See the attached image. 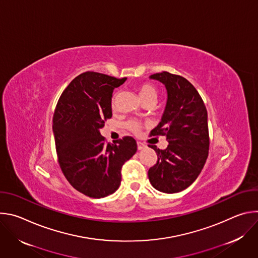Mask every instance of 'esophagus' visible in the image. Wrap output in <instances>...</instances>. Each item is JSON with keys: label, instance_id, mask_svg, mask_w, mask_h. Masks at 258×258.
I'll return each mask as SVG.
<instances>
[{"label": "esophagus", "instance_id": "34e87169", "mask_svg": "<svg viewBox=\"0 0 258 258\" xmlns=\"http://www.w3.org/2000/svg\"><path fill=\"white\" fill-rule=\"evenodd\" d=\"M137 145H138V149H139V150H142V149L146 148V146H145L142 142H138V143H137Z\"/></svg>", "mask_w": 258, "mask_h": 258}]
</instances>
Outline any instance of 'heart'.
Returning a JSON list of instances; mask_svg holds the SVG:
<instances>
[{
    "label": "heart",
    "mask_w": 258,
    "mask_h": 258,
    "mask_svg": "<svg viewBox=\"0 0 258 258\" xmlns=\"http://www.w3.org/2000/svg\"><path fill=\"white\" fill-rule=\"evenodd\" d=\"M137 91H138L139 97L141 98V100L143 102L149 100V99L156 100V98H157V90L154 86H152L150 84H143V85L138 86ZM115 107H116V94H114L111 99V108L115 109ZM125 127L128 131H131L132 133L137 134V133H139V131L141 128V124L137 120H128L125 123Z\"/></svg>",
    "instance_id": "obj_1"
}]
</instances>
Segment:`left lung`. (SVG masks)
<instances>
[{
  "label": "left lung",
  "mask_w": 258,
  "mask_h": 258,
  "mask_svg": "<svg viewBox=\"0 0 258 258\" xmlns=\"http://www.w3.org/2000/svg\"><path fill=\"white\" fill-rule=\"evenodd\" d=\"M150 79L162 83L167 102L159 124L150 136H165L167 148L157 149V162L148 170L151 185L172 194L187 189L200 174L209 150L207 110L195 87L185 78L167 71Z\"/></svg>",
  "instance_id": "1"
}]
</instances>
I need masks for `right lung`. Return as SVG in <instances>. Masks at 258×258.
I'll use <instances>...</instances> for the list:
<instances>
[{
  "label": "right lung",
  "instance_id": "obj_1",
  "mask_svg": "<svg viewBox=\"0 0 258 258\" xmlns=\"http://www.w3.org/2000/svg\"><path fill=\"white\" fill-rule=\"evenodd\" d=\"M126 78L116 79L87 71L61 94L53 116L58 162L70 185L91 198L113 194L121 181V167L137 152L134 138L126 136L107 144L100 128L112 117L114 88Z\"/></svg>",
  "mask_w": 258,
  "mask_h": 258
}]
</instances>
